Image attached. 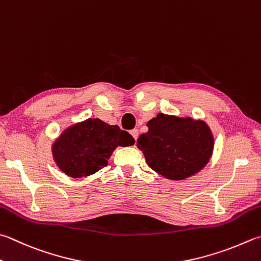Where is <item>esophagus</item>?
Returning <instances> with one entry per match:
<instances>
[{
  "mask_svg": "<svg viewBox=\"0 0 261 261\" xmlns=\"http://www.w3.org/2000/svg\"><path fill=\"white\" fill-rule=\"evenodd\" d=\"M130 134H132V136L134 137L135 141H136L137 137H139V130H137V129H132L130 130Z\"/></svg>",
  "mask_w": 261,
  "mask_h": 261,
  "instance_id": "34e87169",
  "label": "esophagus"
}]
</instances>
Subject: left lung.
Instances as JSON below:
<instances>
[{
  "label": "left lung",
  "instance_id": "obj_1",
  "mask_svg": "<svg viewBox=\"0 0 261 261\" xmlns=\"http://www.w3.org/2000/svg\"><path fill=\"white\" fill-rule=\"evenodd\" d=\"M147 130L137 140L146 164L171 180L199 173L214 151V135L202 120L158 114L147 121Z\"/></svg>",
  "mask_w": 261,
  "mask_h": 261
}]
</instances>
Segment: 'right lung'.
<instances>
[{"instance_id": "1", "label": "right lung", "mask_w": 261, "mask_h": 261, "mask_svg": "<svg viewBox=\"0 0 261 261\" xmlns=\"http://www.w3.org/2000/svg\"><path fill=\"white\" fill-rule=\"evenodd\" d=\"M134 143L133 136L119 126L88 118L61 133L53 142L52 155L62 173L82 178L106 167L116 147Z\"/></svg>"}]
</instances>
